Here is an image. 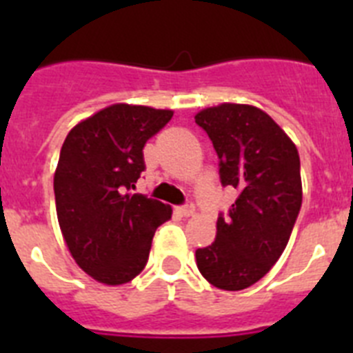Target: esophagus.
Instances as JSON below:
<instances>
[{
	"label": "esophagus",
	"instance_id": "34e87169",
	"mask_svg": "<svg viewBox=\"0 0 353 353\" xmlns=\"http://www.w3.org/2000/svg\"><path fill=\"white\" fill-rule=\"evenodd\" d=\"M176 212H179V214L182 215V217H191V215L194 214V205L187 203V205H183V207L176 208Z\"/></svg>",
	"mask_w": 353,
	"mask_h": 353
}]
</instances>
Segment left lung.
I'll use <instances>...</instances> for the list:
<instances>
[{"label": "left lung", "instance_id": "left-lung-1", "mask_svg": "<svg viewBox=\"0 0 353 353\" xmlns=\"http://www.w3.org/2000/svg\"><path fill=\"white\" fill-rule=\"evenodd\" d=\"M219 155L223 185L239 189L219 215L210 245L196 251L201 276L215 288L239 292L260 281L279 260L302 205L297 146L256 105L224 104L194 117Z\"/></svg>", "mask_w": 353, "mask_h": 353}]
</instances>
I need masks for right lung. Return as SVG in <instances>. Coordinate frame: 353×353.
<instances>
[{
	"label": "right lung",
	"mask_w": 353,
	"mask_h": 353,
	"mask_svg": "<svg viewBox=\"0 0 353 353\" xmlns=\"http://www.w3.org/2000/svg\"><path fill=\"white\" fill-rule=\"evenodd\" d=\"M171 109L113 104L65 138L54 171L56 214L72 258L104 285H125L145 269L154 233L171 207L132 194L145 170L143 146Z\"/></svg>",
	"instance_id": "right-lung-1"
}]
</instances>
